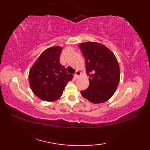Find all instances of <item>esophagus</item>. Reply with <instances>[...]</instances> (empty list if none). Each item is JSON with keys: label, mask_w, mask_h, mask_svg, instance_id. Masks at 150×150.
<instances>
[{"label": "esophagus", "mask_w": 150, "mask_h": 150, "mask_svg": "<svg viewBox=\"0 0 150 150\" xmlns=\"http://www.w3.org/2000/svg\"><path fill=\"white\" fill-rule=\"evenodd\" d=\"M81 75V72L80 71H79V70H77V71L75 72V75H74V77L76 78V79H78L80 76Z\"/></svg>", "instance_id": "1"}]
</instances>
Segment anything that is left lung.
<instances>
[{
  "label": "left lung",
  "mask_w": 150,
  "mask_h": 150,
  "mask_svg": "<svg viewBox=\"0 0 150 150\" xmlns=\"http://www.w3.org/2000/svg\"><path fill=\"white\" fill-rule=\"evenodd\" d=\"M86 59V71L90 86L81 95L91 103L108 100L115 92L120 81V67L115 55L106 46L96 42L79 44Z\"/></svg>",
  "instance_id": "8db88e82"
}]
</instances>
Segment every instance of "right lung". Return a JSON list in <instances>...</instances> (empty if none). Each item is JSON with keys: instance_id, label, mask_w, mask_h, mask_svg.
I'll return each mask as SVG.
<instances>
[{"instance_id": "add662e5", "label": "right lung", "mask_w": 150, "mask_h": 150, "mask_svg": "<svg viewBox=\"0 0 150 150\" xmlns=\"http://www.w3.org/2000/svg\"><path fill=\"white\" fill-rule=\"evenodd\" d=\"M62 47L53 46L44 50L30 69L29 83L31 90L41 100L52 102L62 96L73 75L60 64L59 57Z\"/></svg>"}]
</instances>
